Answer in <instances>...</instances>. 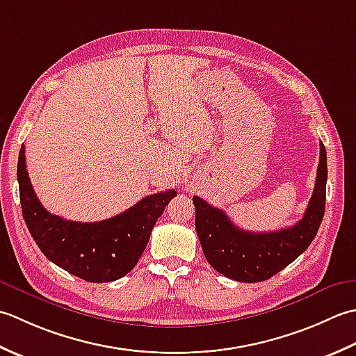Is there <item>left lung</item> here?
Masks as SVG:
<instances>
[{
  "instance_id": "obj_1",
  "label": "left lung",
  "mask_w": 356,
  "mask_h": 356,
  "mask_svg": "<svg viewBox=\"0 0 356 356\" xmlns=\"http://www.w3.org/2000/svg\"><path fill=\"white\" fill-rule=\"evenodd\" d=\"M327 156L320 143L314 195L302 218L292 227L255 234L236 227L226 212L193 197L195 229L209 264L224 277L241 282L272 278L298 258L314 241L324 216Z\"/></svg>"
}]
</instances>
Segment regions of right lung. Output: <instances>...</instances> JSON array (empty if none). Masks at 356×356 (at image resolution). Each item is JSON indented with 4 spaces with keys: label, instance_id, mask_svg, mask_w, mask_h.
<instances>
[{
    "label": "right lung",
    "instance_id": "right-lung-1",
    "mask_svg": "<svg viewBox=\"0 0 356 356\" xmlns=\"http://www.w3.org/2000/svg\"><path fill=\"white\" fill-rule=\"evenodd\" d=\"M17 177L23 218L35 243L49 261L89 282L115 281L132 270L164 207L177 197L170 188L149 195L113 218L78 222L42 207L26 169L24 146L19 150Z\"/></svg>",
    "mask_w": 356,
    "mask_h": 356
}]
</instances>
